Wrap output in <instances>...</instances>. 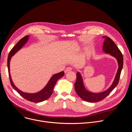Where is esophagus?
Segmentation results:
<instances>
[{
  "instance_id": "esophagus-1",
  "label": "esophagus",
  "mask_w": 132,
  "mask_h": 132,
  "mask_svg": "<svg viewBox=\"0 0 132 132\" xmlns=\"http://www.w3.org/2000/svg\"><path fill=\"white\" fill-rule=\"evenodd\" d=\"M71 70H72V68H71V67H67V68H66L65 69V71H64V72L66 73H67V72L71 71Z\"/></svg>"
}]
</instances>
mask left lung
I'll return each instance as SVG.
<instances>
[{"label": "left lung", "mask_w": 132, "mask_h": 132, "mask_svg": "<svg viewBox=\"0 0 132 132\" xmlns=\"http://www.w3.org/2000/svg\"><path fill=\"white\" fill-rule=\"evenodd\" d=\"M102 38L104 39L102 46L103 52L105 54H110L117 59L118 64V69L112 85L106 90L99 93L92 92L88 90L85 86L81 74L79 71L77 72V79L75 84V91L81 99L89 102H99L109 95L110 93L117 87L119 83L121 72L123 66L122 54L114 42L106 36H102Z\"/></svg>", "instance_id": "1"}]
</instances>
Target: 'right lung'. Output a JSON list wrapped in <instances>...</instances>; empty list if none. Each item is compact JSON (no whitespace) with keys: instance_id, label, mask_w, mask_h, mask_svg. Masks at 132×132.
<instances>
[{"instance_id":"obj_1","label":"right lung","mask_w":132,"mask_h":132,"mask_svg":"<svg viewBox=\"0 0 132 132\" xmlns=\"http://www.w3.org/2000/svg\"><path fill=\"white\" fill-rule=\"evenodd\" d=\"M30 35H27L23 37L12 48L10 51L8 57V61H7V65H8V69L9 72V76L10 81V84L11 86L16 91L19 93L20 94V96H22L23 98L26 99V100L35 103H39L42 102L47 100L48 98L50 97L53 93L54 87L55 84L57 80L62 78L64 75V72L63 71L55 73L51 77V78L48 80V82L46 85V86L40 91L35 92V93H28L23 92L20 90L19 89H18L14 84L10 75V63L12 56L15 55L19 51L21 50L22 47L28 42V40H29Z\"/></svg>"}]
</instances>
